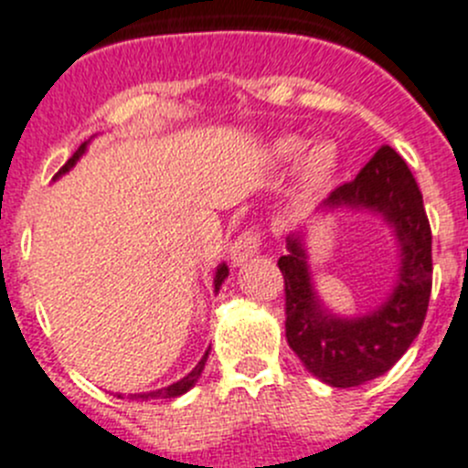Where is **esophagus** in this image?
<instances>
[{
  "mask_svg": "<svg viewBox=\"0 0 468 468\" xmlns=\"http://www.w3.org/2000/svg\"><path fill=\"white\" fill-rule=\"evenodd\" d=\"M259 254V235L254 230H247V233L239 235L235 242H230L229 247V256L230 263L238 268V265H244L249 259H254Z\"/></svg>",
  "mask_w": 468,
  "mask_h": 468,
  "instance_id": "esophagus-1",
  "label": "esophagus"
}]
</instances>
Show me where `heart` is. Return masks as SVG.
<instances>
[{
	"label": "heart",
	"instance_id": "b5f03b06",
	"mask_svg": "<svg viewBox=\"0 0 468 468\" xmlns=\"http://www.w3.org/2000/svg\"><path fill=\"white\" fill-rule=\"evenodd\" d=\"M304 141L298 135H279L270 145V154L279 165L298 161V186L303 194H316L333 180L339 168V150L330 141H316L304 153Z\"/></svg>",
	"mask_w": 468,
	"mask_h": 468
}]
</instances>
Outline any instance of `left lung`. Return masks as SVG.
Masks as SVG:
<instances>
[{
    "label": "left lung",
    "instance_id": "obj_1",
    "mask_svg": "<svg viewBox=\"0 0 468 468\" xmlns=\"http://www.w3.org/2000/svg\"><path fill=\"white\" fill-rule=\"evenodd\" d=\"M342 209L381 217L395 238L397 279L381 304L344 316L323 303L309 265V224L286 238L288 254L279 259V270L288 346L318 381L356 388L386 374L420 333L431 293V230L411 170L390 145L378 147L356 180L327 196L309 221Z\"/></svg>",
    "mask_w": 468,
    "mask_h": 468
}]
</instances>
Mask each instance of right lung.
<instances>
[{"mask_svg":"<svg viewBox=\"0 0 468 468\" xmlns=\"http://www.w3.org/2000/svg\"><path fill=\"white\" fill-rule=\"evenodd\" d=\"M90 143H91V138H90V141L82 143L80 147H78L76 154H73L71 159H69L67 164L62 165V170H59V173L55 175V180H59V177H62V175H67L69 170H71L73 165H76L78 161L82 159V154H85V152H87V147H90ZM226 277H229V265H226L224 261H221V263L217 265V270H214V293H219V288H221V283L226 282ZM207 356H209V348H207V351H205V356L200 357L198 365H196L194 369H191V372L186 374V377H182L180 381L170 383V386H165V388H159V390H150V392H133V395H126V397H129V399L150 401V399H170V397H180V395H185V392H189L191 388H194L196 383H198L200 374H203V369H205V362H207ZM117 397H120V399H124V395H122V392H117Z\"/></svg>","mask_w":468,"mask_h":468,"instance_id":"obj_1","label":"right lung"}]
</instances>
